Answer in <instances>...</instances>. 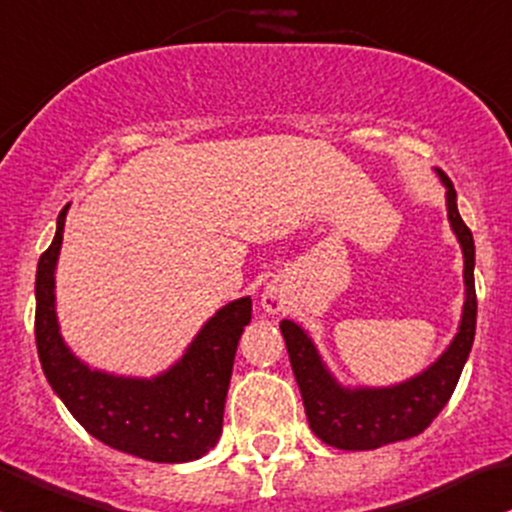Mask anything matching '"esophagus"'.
Returning <instances> with one entry per match:
<instances>
[{"label":"esophagus","instance_id":"1","mask_svg":"<svg viewBox=\"0 0 512 512\" xmlns=\"http://www.w3.org/2000/svg\"><path fill=\"white\" fill-rule=\"evenodd\" d=\"M282 304H284V299H282V294L277 292V289L270 287L265 294H262V306H265L270 314H277V311H282Z\"/></svg>","mask_w":512,"mask_h":512}]
</instances>
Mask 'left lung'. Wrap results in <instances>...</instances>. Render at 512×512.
I'll return each mask as SVG.
<instances>
[{
  "label": "left lung",
  "instance_id": "left-lung-1",
  "mask_svg": "<svg viewBox=\"0 0 512 512\" xmlns=\"http://www.w3.org/2000/svg\"><path fill=\"white\" fill-rule=\"evenodd\" d=\"M446 186V208H449L451 228L464 250V282L466 304L461 326L444 355L417 378L383 390H346L331 378L321 363L314 343L294 321H282L284 343H287L289 363L297 378L301 400L311 432L328 446L346 451H368L422 434L432 419L444 410L461 370L469 358L473 336H476V284H473V235L469 225L461 220L456 206V191L449 176L439 171Z\"/></svg>",
  "mask_w": 512,
  "mask_h": 512
}]
</instances>
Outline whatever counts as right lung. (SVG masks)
I'll return each mask as SVG.
<instances>
[{
    "mask_svg": "<svg viewBox=\"0 0 512 512\" xmlns=\"http://www.w3.org/2000/svg\"><path fill=\"white\" fill-rule=\"evenodd\" d=\"M68 206L58 213L56 238L36 267V348L46 380L68 412L102 444L159 464L201 459L223 432L225 395L235 348L250 324V297L230 301L193 338L184 358L154 380L115 378L90 370L58 333L53 270Z\"/></svg>",
    "mask_w": 512,
    "mask_h": 512,
    "instance_id": "add662e5",
    "label": "right lung"
}]
</instances>
